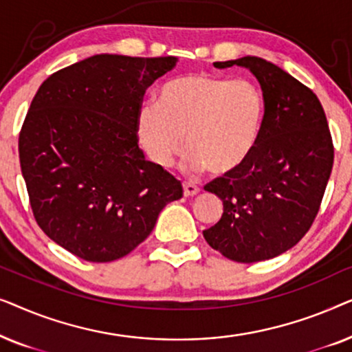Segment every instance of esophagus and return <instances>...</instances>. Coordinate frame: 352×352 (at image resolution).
<instances>
[{"instance_id": "obj_1", "label": "esophagus", "mask_w": 352, "mask_h": 352, "mask_svg": "<svg viewBox=\"0 0 352 352\" xmlns=\"http://www.w3.org/2000/svg\"><path fill=\"white\" fill-rule=\"evenodd\" d=\"M200 194V187L192 184V182H184V195L186 197H195Z\"/></svg>"}]
</instances>
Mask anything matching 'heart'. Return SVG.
I'll list each match as a JSON object with an SVG mask.
<instances>
[{
	"mask_svg": "<svg viewBox=\"0 0 352 352\" xmlns=\"http://www.w3.org/2000/svg\"><path fill=\"white\" fill-rule=\"evenodd\" d=\"M263 113L261 94L250 81L189 74L163 85L157 104L144 105L138 136L158 166L171 165L184 142L186 168L223 176L252 155Z\"/></svg>",
	"mask_w": 352,
	"mask_h": 352,
	"instance_id": "b5f03b06",
	"label": "heart"
}]
</instances>
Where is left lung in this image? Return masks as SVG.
I'll return each mask as SVG.
<instances>
[{
    "label": "left lung",
    "instance_id": "left-lung-1",
    "mask_svg": "<svg viewBox=\"0 0 352 352\" xmlns=\"http://www.w3.org/2000/svg\"><path fill=\"white\" fill-rule=\"evenodd\" d=\"M240 65L261 85L264 117L248 160L205 190L223 200L224 213L204 237L237 263L276 258L311 229L333 168V141L320 100L280 67L247 56L214 62Z\"/></svg>",
    "mask_w": 352,
    "mask_h": 352
}]
</instances>
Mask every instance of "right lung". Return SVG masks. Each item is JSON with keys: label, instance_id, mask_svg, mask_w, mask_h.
<instances>
[{"label": "right lung", "instance_id": "add662e5", "mask_svg": "<svg viewBox=\"0 0 352 352\" xmlns=\"http://www.w3.org/2000/svg\"><path fill=\"white\" fill-rule=\"evenodd\" d=\"M176 60L98 54L52 74L32 100L19 158L33 216L85 261L126 256L182 197L181 182L138 146L146 89Z\"/></svg>", "mask_w": 352, "mask_h": 352}]
</instances>
